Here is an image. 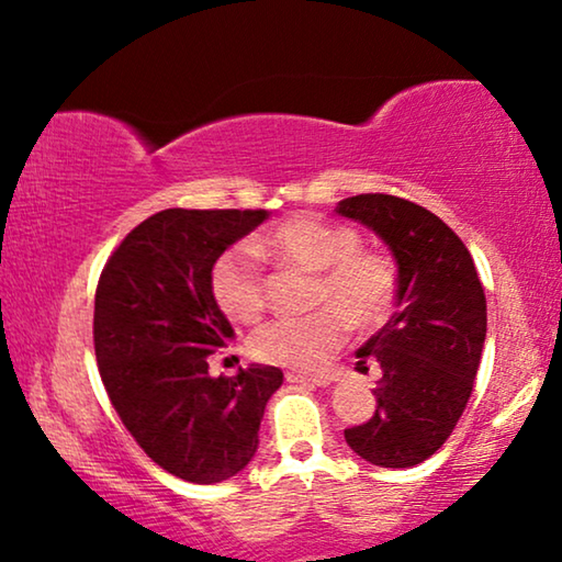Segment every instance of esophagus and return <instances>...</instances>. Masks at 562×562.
I'll return each instance as SVG.
<instances>
[{
    "label": "esophagus",
    "mask_w": 562,
    "mask_h": 562,
    "mask_svg": "<svg viewBox=\"0 0 562 562\" xmlns=\"http://www.w3.org/2000/svg\"><path fill=\"white\" fill-rule=\"evenodd\" d=\"M286 381L289 383H310V386H329L335 379L333 375H306L299 371H286Z\"/></svg>",
    "instance_id": "1"
}]
</instances>
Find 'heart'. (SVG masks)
Instances as JSON below:
<instances>
[{"label":"heart","mask_w":562,"mask_h":562,"mask_svg":"<svg viewBox=\"0 0 562 562\" xmlns=\"http://www.w3.org/2000/svg\"><path fill=\"white\" fill-rule=\"evenodd\" d=\"M260 256L314 273L306 317L273 319L250 337L252 358L291 371H319L356 329L381 327L398 296L396 263L379 250L360 248V235L314 214H296L260 237L220 252L210 286L222 312L235 322H252L266 310V273Z\"/></svg>","instance_id":"heart-1"}]
</instances>
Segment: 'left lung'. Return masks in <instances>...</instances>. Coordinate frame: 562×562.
Here are the masks:
<instances>
[{
	"label": "left lung",
	"mask_w": 562,
	"mask_h": 562,
	"mask_svg": "<svg viewBox=\"0 0 562 562\" xmlns=\"http://www.w3.org/2000/svg\"><path fill=\"white\" fill-rule=\"evenodd\" d=\"M337 214L373 229L398 266L396 312L358 348L381 366L373 417L345 429L368 463L412 468L435 456L456 429L486 340V294L463 240L425 206L391 194H358Z\"/></svg>",
	"instance_id": "8db88e82"
}]
</instances>
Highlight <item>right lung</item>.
I'll return each instance as SVG.
<instances>
[{"label": "right lung", "instance_id": "right-lung-1", "mask_svg": "<svg viewBox=\"0 0 562 562\" xmlns=\"http://www.w3.org/2000/svg\"><path fill=\"white\" fill-rule=\"evenodd\" d=\"M268 220L266 210H164L106 260L94 299V350L106 396L153 463L189 483L233 479L258 450L273 366L210 375L235 337L214 302L212 263Z\"/></svg>", "mask_w": 562, "mask_h": 562}]
</instances>
